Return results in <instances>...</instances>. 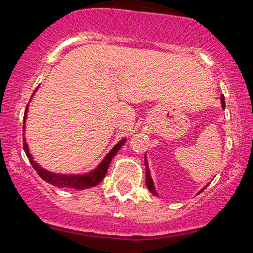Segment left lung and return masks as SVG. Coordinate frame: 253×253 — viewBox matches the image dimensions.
<instances>
[{"instance_id": "1", "label": "left lung", "mask_w": 253, "mask_h": 253, "mask_svg": "<svg viewBox=\"0 0 253 253\" xmlns=\"http://www.w3.org/2000/svg\"><path fill=\"white\" fill-rule=\"evenodd\" d=\"M221 103H222L223 108H225V98H223V96H221ZM145 165H146V187H147V189H149L151 193L153 194V195H157V193L155 190V185H153V182H152V179H151V176H150V170H149V165H147V162H146V156H145ZM206 187H207V185H206ZM205 188H203L202 190H205ZM201 191H200V193H201Z\"/></svg>"}]
</instances>
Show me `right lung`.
<instances>
[{
	"mask_svg": "<svg viewBox=\"0 0 253 253\" xmlns=\"http://www.w3.org/2000/svg\"><path fill=\"white\" fill-rule=\"evenodd\" d=\"M26 114H27V107H26L25 110V117L26 119ZM25 123V120H24ZM126 139H123L119 143L113 147L112 151L104 157V159L101 162V164L91 172L85 173V175H60V173H52L50 171H46L45 169H42V167L37 164V162L33 161V157L31 156L30 151H28V146L27 143H26L25 138H24V150L27 155L28 159H30V163L32 167L34 168V170L37 171V173L39 175L43 181H46L50 184H53L54 187H59V188H75V189H86V188L90 187H95L100 183L106 176L107 170H108V167L112 162L113 157L118 153V151L121 149V146L125 144Z\"/></svg>",
	"mask_w": 253,
	"mask_h": 253,
	"instance_id": "1",
	"label": "right lung"
}]
</instances>
